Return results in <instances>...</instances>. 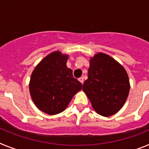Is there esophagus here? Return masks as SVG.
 <instances>
[{
  "label": "esophagus",
  "mask_w": 149,
  "mask_h": 149,
  "mask_svg": "<svg viewBox=\"0 0 149 149\" xmlns=\"http://www.w3.org/2000/svg\"><path fill=\"white\" fill-rule=\"evenodd\" d=\"M79 81L82 84L84 83V78L83 77H80V78H79Z\"/></svg>",
  "instance_id": "obj_1"
}]
</instances>
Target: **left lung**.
Wrapping results in <instances>:
<instances>
[{
    "label": "left lung",
    "instance_id": "8db88e82",
    "mask_svg": "<svg viewBox=\"0 0 149 149\" xmlns=\"http://www.w3.org/2000/svg\"><path fill=\"white\" fill-rule=\"evenodd\" d=\"M130 86L127 71L113 58L102 52L91 57L82 90L97 113L104 117L117 113L125 105Z\"/></svg>",
    "mask_w": 149,
    "mask_h": 149
}]
</instances>
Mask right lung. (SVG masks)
<instances>
[{"label": "right lung", "mask_w": 149, "mask_h": 149, "mask_svg": "<svg viewBox=\"0 0 149 149\" xmlns=\"http://www.w3.org/2000/svg\"><path fill=\"white\" fill-rule=\"evenodd\" d=\"M69 55L55 51L46 55L35 67L29 82L33 103L48 115L65 110L72 98L82 90V85L67 67Z\"/></svg>", "instance_id": "right-lung-1"}]
</instances>
